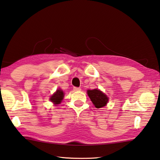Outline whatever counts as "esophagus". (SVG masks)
Here are the masks:
<instances>
[{
	"label": "esophagus",
	"instance_id": "esophagus-1",
	"mask_svg": "<svg viewBox=\"0 0 160 160\" xmlns=\"http://www.w3.org/2000/svg\"><path fill=\"white\" fill-rule=\"evenodd\" d=\"M81 88H78V87H74V91H80Z\"/></svg>",
	"mask_w": 160,
	"mask_h": 160
}]
</instances>
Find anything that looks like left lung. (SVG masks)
Returning a JSON list of instances; mask_svg holds the SVG:
<instances>
[{
    "label": "left lung",
    "mask_w": 160,
    "mask_h": 160,
    "mask_svg": "<svg viewBox=\"0 0 160 160\" xmlns=\"http://www.w3.org/2000/svg\"><path fill=\"white\" fill-rule=\"evenodd\" d=\"M87 93L96 108H99L105 107L108 103V98L99 89L88 90Z\"/></svg>",
    "instance_id": "left-lung-1"
}]
</instances>
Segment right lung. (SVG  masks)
Instances as JSON below:
<instances>
[{"label": "right lung", "instance_id": "1", "mask_svg": "<svg viewBox=\"0 0 160 160\" xmlns=\"http://www.w3.org/2000/svg\"><path fill=\"white\" fill-rule=\"evenodd\" d=\"M64 98V92L61 89L56 90V91L50 97V101L54 104H58L61 103Z\"/></svg>", "mask_w": 160, "mask_h": 160}]
</instances>
